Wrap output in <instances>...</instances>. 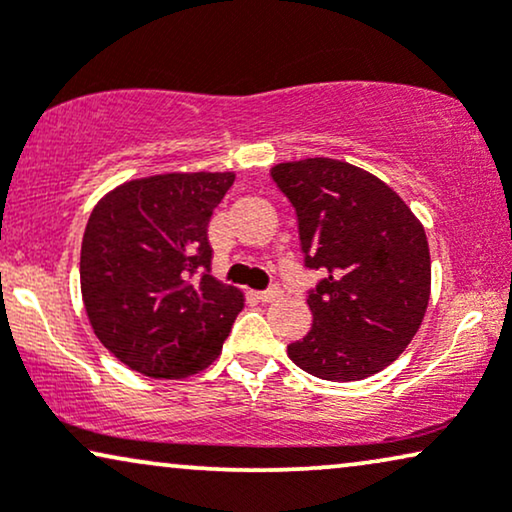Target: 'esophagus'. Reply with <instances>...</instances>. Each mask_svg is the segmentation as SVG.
I'll return each instance as SVG.
<instances>
[{"instance_id":"34e87169","label":"esophagus","mask_w":512,"mask_h":512,"mask_svg":"<svg viewBox=\"0 0 512 512\" xmlns=\"http://www.w3.org/2000/svg\"><path fill=\"white\" fill-rule=\"evenodd\" d=\"M280 296H282V289L277 287V284H272V287L263 289V291H258V298H261L263 303H270V301H275V298H280Z\"/></svg>"}]
</instances>
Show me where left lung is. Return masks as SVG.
Masks as SVG:
<instances>
[{
    "label": "left lung",
    "instance_id": "obj_1",
    "mask_svg": "<svg viewBox=\"0 0 512 512\" xmlns=\"http://www.w3.org/2000/svg\"><path fill=\"white\" fill-rule=\"evenodd\" d=\"M296 211L313 329L287 345L296 367L324 381H360L386 369L421 327L430 298L423 225L369 171L315 157L270 169Z\"/></svg>",
    "mask_w": 512,
    "mask_h": 512
}]
</instances>
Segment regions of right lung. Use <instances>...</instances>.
Returning <instances> with one entry per match:
<instances>
[{
  "label": "right lung",
  "mask_w": 512,
  "mask_h": 512,
  "mask_svg": "<svg viewBox=\"0 0 512 512\" xmlns=\"http://www.w3.org/2000/svg\"><path fill=\"white\" fill-rule=\"evenodd\" d=\"M235 174L129 181L91 211L79 280L98 341L126 367L181 378L221 353L242 294L216 282L207 228Z\"/></svg>",
  "instance_id": "obj_1"
}]
</instances>
